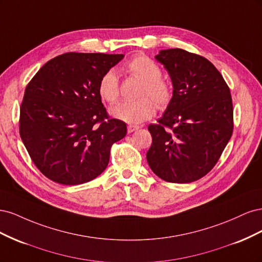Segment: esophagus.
<instances>
[{
    "label": "esophagus",
    "instance_id": "obj_1",
    "mask_svg": "<svg viewBox=\"0 0 262 262\" xmlns=\"http://www.w3.org/2000/svg\"><path fill=\"white\" fill-rule=\"evenodd\" d=\"M139 129H140L139 125H133V124L128 125V132H129V133H132V132L137 131V130H139Z\"/></svg>",
    "mask_w": 262,
    "mask_h": 262
}]
</instances>
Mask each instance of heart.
<instances>
[{
    "instance_id": "heart-1",
    "label": "heart",
    "mask_w": 262,
    "mask_h": 262,
    "mask_svg": "<svg viewBox=\"0 0 262 262\" xmlns=\"http://www.w3.org/2000/svg\"><path fill=\"white\" fill-rule=\"evenodd\" d=\"M123 70L133 77L143 82L139 96L134 101H120L109 109L115 119L126 123H141L153 117L158 108L164 109L172 98V87L168 81L162 78V69L157 63L145 54H139L124 64ZM98 94L106 102H115L120 91L119 81L114 71H107L98 82ZM157 104H155V102Z\"/></svg>"
}]
</instances>
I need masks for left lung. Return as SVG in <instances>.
<instances>
[{
	"mask_svg": "<svg viewBox=\"0 0 262 262\" xmlns=\"http://www.w3.org/2000/svg\"><path fill=\"white\" fill-rule=\"evenodd\" d=\"M155 59L171 78L172 98L157 123L149 124L150 169L168 182L188 184L215 166L233 134V102L223 76L201 55L161 50Z\"/></svg>",
	"mask_w": 262,
	"mask_h": 262,
	"instance_id": "obj_1",
	"label": "left lung"
}]
</instances>
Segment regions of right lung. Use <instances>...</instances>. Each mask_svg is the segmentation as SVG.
I'll use <instances>...</instances> for the list:
<instances>
[{"label": "right lung", "instance_id": "obj_1", "mask_svg": "<svg viewBox=\"0 0 262 262\" xmlns=\"http://www.w3.org/2000/svg\"><path fill=\"white\" fill-rule=\"evenodd\" d=\"M123 54L58 55L28 83L20 105L19 134L36 167L50 180L75 186L99 176L126 124L109 118L98 82Z\"/></svg>", "mask_w": 262, "mask_h": 262}]
</instances>
